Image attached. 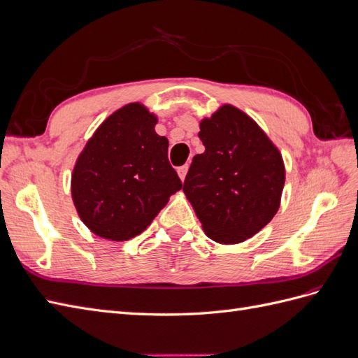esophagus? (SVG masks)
Listing matches in <instances>:
<instances>
[{
    "instance_id": "1",
    "label": "esophagus",
    "mask_w": 358,
    "mask_h": 358,
    "mask_svg": "<svg viewBox=\"0 0 358 358\" xmlns=\"http://www.w3.org/2000/svg\"><path fill=\"white\" fill-rule=\"evenodd\" d=\"M187 173H188V164H185V166H182V167L178 169V175H179V178H180V180H185Z\"/></svg>"
}]
</instances>
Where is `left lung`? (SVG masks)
<instances>
[{
  "label": "left lung",
  "mask_w": 358,
  "mask_h": 358,
  "mask_svg": "<svg viewBox=\"0 0 358 358\" xmlns=\"http://www.w3.org/2000/svg\"><path fill=\"white\" fill-rule=\"evenodd\" d=\"M199 137L204 152L192 158L183 192L209 239L242 243L279 209L282 154L251 116L231 104L203 117Z\"/></svg>",
  "instance_id": "left-lung-1"
}]
</instances>
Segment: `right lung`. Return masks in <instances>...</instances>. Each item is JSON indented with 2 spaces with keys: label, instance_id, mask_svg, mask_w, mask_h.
I'll return each instance as SVG.
<instances>
[{
  "label": "right lung",
  "instance_id": "1",
  "mask_svg": "<svg viewBox=\"0 0 358 358\" xmlns=\"http://www.w3.org/2000/svg\"><path fill=\"white\" fill-rule=\"evenodd\" d=\"M157 122L145 104H125L104 119L76 159L71 199L95 236L133 239L182 188L167 158L169 140L155 133Z\"/></svg>",
  "mask_w": 358,
  "mask_h": 358
}]
</instances>
